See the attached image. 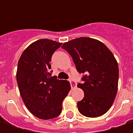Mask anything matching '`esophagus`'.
Returning <instances> with one entry per match:
<instances>
[{
  "mask_svg": "<svg viewBox=\"0 0 133 133\" xmlns=\"http://www.w3.org/2000/svg\"><path fill=\"white\" fill-rule=\"evenodd\" d=\"M70 85L72 88H75L76 85H77V83H76V82L75 81H73L72 79H70Z\"/></svg>",
  "mask_w": 133,
  "mask_h": 133,
  "instance_id": "esophagus-1",
  "label": "esophagus"
}]
</instances>
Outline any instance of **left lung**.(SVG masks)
<instances>
[{"mask_svg":"<svg viewBox=\"0 0 133 133\" xmlns=\"http://www.w3.org/2000/svg\"><path fill=\"white\" fill-rule=\"evenodd\" d=\"M62 48L71 55L78 72L85 73L83 83L78 84L84 92L83 99L78 102L79 112L88 117L104 115L117 91L119 69L112 52L102 42L86 37L65 43Z\"/></svg>","mask_w":133,"mask_h":133,"instance_id":"obj_1","label":"left lung"}]
</instances>
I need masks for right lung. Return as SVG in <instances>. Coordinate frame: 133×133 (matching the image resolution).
<instances>
[{
  "mask_svg": "<svg viewBox=\"0 0 133 133\" xmlns=\"http://www.w3.org/2000/svg\"><path fill=\"white\" fill-rule=\"evenodd\" d=\"M61 45L49 39L36 41L25 49L18 63L16 79L22 99L28 110L43 120L61 114L70 90L68 81L52 77L50 70L51 57Z\"/></svg>",
  "mask_w": 133,
  "mask_h": 133,
  "instance_id": "1",
  "label": "right lung"
}]
</instances>
